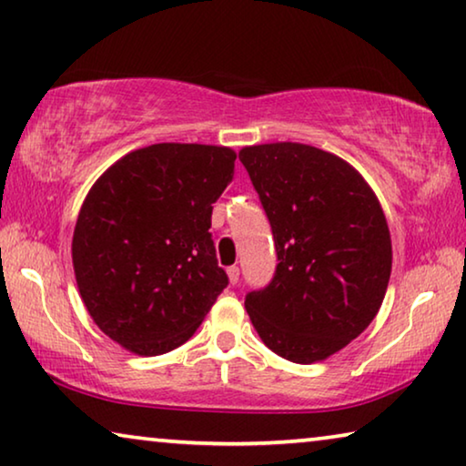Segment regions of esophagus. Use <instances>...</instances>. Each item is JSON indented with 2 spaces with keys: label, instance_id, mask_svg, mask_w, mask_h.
<instances>
[{
  "label": "esophagus",
  "instance_id": "1",
  "mask_svg": "<svg viewBox=\"0 0 466 466\" xmlns=\"http://www.w3.org/2000/svg\"><path fill=\"white\" fill-rule=\"evenodd\" d=\"M228 278H230V284H236V282H238V278H240V269L236 268V265L228 268Z\"/></svg>",
  "mask_w": 466,
  "mask_h": 466
}]
</instances>
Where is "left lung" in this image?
Returning <instances> with one entry per match:
<instances>
[{
    "label": "left lung",
    "mask_w": 466,
    "mask_h": 466,
    "mask_svg": "<svg viewBox=\"0 0 466 466\" xmlns=\"http://www.w3.org/2000/svg\"><path fill=\"white\" fill-rule=\"evenodd\" d=\"M238 157L279 261L271 282L247 294V313L279 357L328 359L373 321L386 297L392 240L381 205L357 169L311 145H255Z\"/></svg>",
    "instance_id": "1"
}]
</instances>
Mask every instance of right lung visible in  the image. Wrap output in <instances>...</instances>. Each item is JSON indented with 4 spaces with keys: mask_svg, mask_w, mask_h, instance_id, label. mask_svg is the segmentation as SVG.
I'll return each mask as SVG.
<instances>
[{
    "mask_svg": "<svg viewBox=\"0 0 466 466\" xmlns=\"http://www.w3.org/2000/svg\"><path fill=\"white\" fill-rule=\"evenodd\" d=\"M234 161L230 147L157 143L124 155L88 190L74 276L88 315L127 350L178 349L228 286L209 228Z\"/></svg>",
    "mask_w": 466,
    "mask_h": 466,
    "instance_id": "1",
    "label": "right lung"
}]
</instances>
